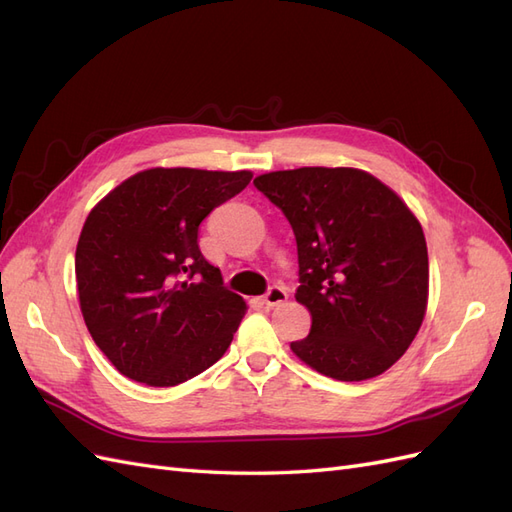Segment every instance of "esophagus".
I'll list each match as a JSON object with an SVG mask.
<instances>
[{"mask_svg": "<svg viewBox=\"0 0 512 512\" xmlns=\"http://www.w3.org/2000/svg\"><path fill=\"white\" fill-rule=\"evenodd\" d=\"M267 307H277V305H284L288 301V292L282 286H271L269 292L262 297Z\"/></svg>", "mask_w": 512, "mask_h": 512, "instance_id": "obj_1", "label": "esophagus"}]
</instances>
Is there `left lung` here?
<instances>
[{"instance_id": "1", "label": "left lung", "mask_w": 512, "mask_h": 512, "mask_svg": "<svg viewBox=\"0 0 512 512\" xmlns=\"http://www.w3.org/2000/svg\"><path fill=\"white\" fill-rule=\"evenodd\" d=\"M254 185L284 211L297 239L294 297L312 314V329L290 350L342 382L384 374L427 312L421 222L389 185L359 168L275 170Z\"/></svg>"}]
</instances>
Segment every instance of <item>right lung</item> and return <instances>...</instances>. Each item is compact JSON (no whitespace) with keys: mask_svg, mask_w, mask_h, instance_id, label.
<instances>
[{"mask_svg":"<svg viewBox=\"0 0 512 512\" xmlns=\"http://www.w3.org/2000/svg\"><path fill=\"white\" fill-rule=\"evenodd\" d=\"M250 181V170L158 166L89 211L76 288L87 329L119 374L175 386L222 359L247 305L200 254L198 226Z\"/></svg>","mask_w":512,"mask_h":512,"instance_id":"obj_1","label":"right lung"}]
</instances>
